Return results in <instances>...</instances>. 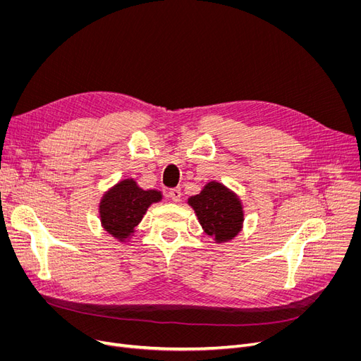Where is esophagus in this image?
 Segmentation results:
<instances>
[{
  "instance_id": "1",
  "label": "esophagus",
  "mask_w": 361,
  "mask_h": 361,
  "mask_svg": "<svg viewBox=\"0 0 361 361\" xmlns=\"http://www.w3.org/2000/svg\"><path fill=\"white\" fill-rule=\"evenodd\" d=\"M169 197L173 202H180L181 200V188H173V190H169Z\"/></svg>"
}]
</instances>
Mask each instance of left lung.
Masks as SVG:
<instances>
[{
	"label": "left lung",
	"instance_id": "left-lung-1",
	"mask_svg": "<svg viewBox=\"0 0 361 361\" xmlns=\"http://www.w3.org/2000/svg\"><path fill=\"white\" fill-rule=\"evenodd\" d=\"M202 228L216 243L233 240L243 228V204L235 193L224 184L211 181L203 190L188 199Z\"/></svg>",
	"mask_w": 361,
	"mask_h": 361
}]
</instances>
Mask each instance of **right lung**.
Masks as SVG:
<instances>
[{
  "label": "right lung",
  "instance_id": "obj_1",
  "mask_svg": "<svg viewBox=\"0 0 361 361\" xmlns=\"http://www.w3.org/2000/svg\"><path fill=\"white\" fill-rule=\"evenodd\" d=\"M158 190H143L133 178L117 183L102 196L99 216L104 230L118 241L128 240L152 203L161 202Z\"/></svg>",
  "mask_w": 361,
  "mask_h": 361
}]
</instances>
